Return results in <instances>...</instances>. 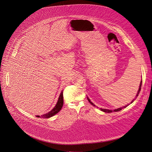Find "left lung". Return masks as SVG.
<instances>
[{"label":"left lung","mask_w":152,"mask_h":152,"mask_svg":"<svg viewBox=\"0 0 152 152\" xmlns=\"http://www.w3.org/2000/svg\"><path fill=\"white\" fill-rule=\"evenodd\" d=\"M142 80H141V81H140V85H139V90L137 91V94H136V97H135V98H134V99H133L131 101L130 104H132V102H133V101L136 99L137 96L139 95V92H140V89H141V86H142ZM87 99H88V101L90 102V104H91L92 105H93V106L95 107V105L94 104V103H92V102L91 101V100L89 99V98L88 96H87ZM128 106H129V104H128V105H126V106H124V107H123L119 108L118 109H113V110H112V109H107L102 108H100V109H101V110H102V111H103V112H107V113H111V112H118V111H120V110H121L122 109L126 108Z\"/></svg>","instance_id":"obj_1"}]
</instances>
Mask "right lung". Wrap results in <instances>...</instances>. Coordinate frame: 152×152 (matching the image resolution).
Masks as SVG:
<instances>
[{
  "label": "right lung",
  "instance_id": "1",
  "mask_svg": "<svg viewBox=\"0 0 152 152\" xmlns=\"http://www.w3.org/2000/svg\"><path fill=\"white\" fill-rule=\"evenodd\" d=\"M63 91H62L60 93V95L59 96L58 101L56 105V106L53 108L52 110H51L50 112H48V113H46L45 114H44L42 116H37V117L38 118H51L52 116H53L54 115H55L56 114H57L58 112H59V111L61 109L63 106Z\"/></svg>",
  "mask_w": 152,
  "mask_h": 152
}]
</instances>
